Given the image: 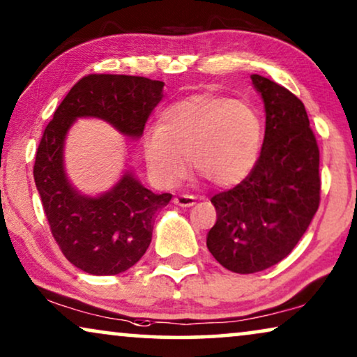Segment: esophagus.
I'll list each match as a JSON object with an SVG mask.
<instances>
[{
	"label": "esophagus",
	"instance_id": "obj_1",
	"mask_svg": "<svg viewBox=\"0 0 357 357\" xmlns=\"http://www.w3.org/2000/svg\"><path fill=\"white\" fill-rule=\"evenodd\" d=\"M195 198L193 195H178V197H175L174 198V203L175 204H178V206H183V208H190V206H193L195 204Z\"/></svg>",
	"mask_w": 357,
	"mask_h": 357
}]
</instances>
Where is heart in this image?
<instances>
[{"label": "heart", "instance_id": "heart-1", "mask_svg": "<svg viewBox=\"0 0 357 357\" xmlns=\"http://www.w3.org/2000/svg\"><path fill=\"white\" fill-rule=\"evenodd\" d=\"M261 148V120L250 104L227 97L198 94L167 107L159 130L144 139L153 177L174 187L190 167L218 187L242 182Z\"/></svg>", "mask_w": 357, "mask_h": 357}]
</instances>
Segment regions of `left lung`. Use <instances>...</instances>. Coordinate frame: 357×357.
Here are the masks:
<instances>
[{
  "label": "left lung",
  "mask_w": 357,
  "mask_h": 357,
  "mask_svg": "<svg viewBox=\"0 0 357 357\" xmlns=\"http://www.w3.org/2000/svg\"><path fill=\"white\" fill-rule=\"evenodd\" d=\"M265 102V139L250 174L216 193L211 255L238 275L263 271L292 252L320 204V151L301 99L278 82L252 75Z\"/></svg>",
  "instance_id": "8db88e82"
}]
</instances>
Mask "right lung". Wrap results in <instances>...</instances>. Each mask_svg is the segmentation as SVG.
<instances>
[{
	"mask_svg": "<svg viewBox=\"0 0 357 357\" xmlns=\"http://www.w3.org/2000/svg\"><path fill=\"white\" fill-rule=\"evenodd\" d=\"M162 81L143 76H84L71 87L43 131L33 164L43 211L66 260L89 275H119L138 263L151 243L155 213L172 195L153 193L126 172L110 192L84 197L65 175V136L76 119L96 116L130 138H139L162 99Z\"/></svg>",
	"mask_w": 357,
	"mask_h": 357,
	"instance_id": "add662e5",
	"label": "right lung"
}]
</instances>
